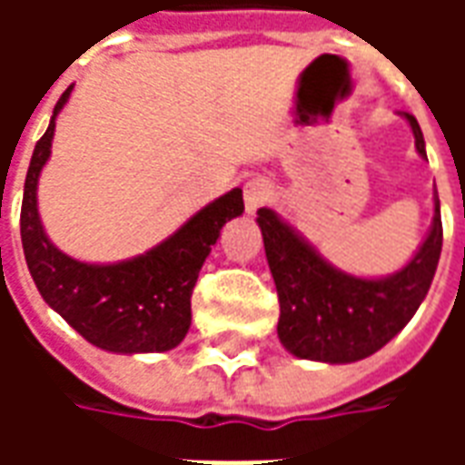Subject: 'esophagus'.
Segmentation results:
<instances>
[{
    "instance_id": "obj_1",
    "label": "esophagus",
    "mask_w": 465,
    "mask_h": 465,
    "mask_svg": "<svg viewBox=\"0 0 465 465\" xmlns=\"http://www.w3.org/2000/svg\"><path fill=\"white\" fill-rule=\"evenodd\" d=\"M272 183L266 182V179L246 182V186H243V206H246V212L253 213L256 209H262L263 203L272 199Z\"/></svg>"
}]
</instances>
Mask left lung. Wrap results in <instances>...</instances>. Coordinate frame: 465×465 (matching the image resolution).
<instances>
[{
	"label": "left lung",
	"instance_id": "1",
	"mask_svg": "<svg viewBox=\"0 0 465 465\" xmlns=\"http://www.w3.org/2000/svg\"><path fill=\"white\" fill-rule=\"evenodd\" d=\"M403 116L413 129L416 149L426 156L416 116ZM256 222L279 293V339L293 356L326 363L366 359L411 322L429 293L443 243L439 196L426 242L386 279H356L333 269L272 209H259Z\"/></svg>",
	"mask_w": 465,
	"mask_h": 465
}]
</instances>
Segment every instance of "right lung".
Wrapping results in <instances>:
<instances>
[{
  "instance_id": "obj_1",
  "label": "right lung",
  "mask_w": 465,
  "mask_h": 465,
  "mask_svg": "<svg viewBox=\"0 0 465 465\" xmlns=\"http://www.w3.org/2000/svg\"><path fill=\"white\" fill-rule=\"evenodd\" d=\"M72 94L59 96L45 136L36 142L22 199V246L36 289L74 331L114 353H153L183 341L192 326V292L219 232L242 216V189L203 206L152 252L122 263L76 262L46 239L36 212V182L52 153L54 119Z\"/></svg>"
}]
</instances>
